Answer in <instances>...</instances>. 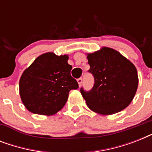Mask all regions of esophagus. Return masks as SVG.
Wrapping results in <instances>:
<instances>
[{
  "instance_id": "esophagus-1",
  "label": "esophagus",
  "mask_w": 152,
  "mask_h": 152,
  "mask_svg": "<svg viewBox=\"0 0 152 152\" xmlns=\"http://www.w3.org/2000/svg\"><path fill=\"white\" fill-rule=\"evenodd\" d=\"M77 82H78L79 86H80V87L81 84H82V82H83V79L81 78V77H80V78L77 79Z\"/></svg>"
}]
</instances>
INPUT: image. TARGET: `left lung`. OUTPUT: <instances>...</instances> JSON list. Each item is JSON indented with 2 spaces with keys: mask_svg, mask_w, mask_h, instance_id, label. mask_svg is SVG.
I'll return each instance as SVG.
<instances>
[{
  "mask_svg": "<svg viewBox=\"0 0 152 152\" xmlns=\"http://www.w3.org/2000/svg\"><path fill=\"white\" fill-rule=\"evenodd\" d=\"M94 86L80 88L89 108L101 114H113L126 108L134 98L138 76L134 64L113 49L103 47L88 55Z\"/></svg>",
  "mask_w": 152,
  "mask_h": 152,
  "instance_id": "left-lung-1",
  "label": "left lung"
}]
</instances>
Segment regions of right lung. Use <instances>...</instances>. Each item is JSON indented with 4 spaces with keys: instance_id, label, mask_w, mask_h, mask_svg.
Wrapping results in <instances>:
<instances>
[{
    "instance_id": "1",
    "label": "right lung",
    "mask_w": 152,
    "mask_h": 152,
    "mask_svg": "<svg viewBox=\"0 0 152 152\" xmlns=\"http://www.w3.org/2000/svg\"><path fill=\"white\" fill-rule=\"evenodd\" d=\"M67 55L46 53L34 60L20 80L23 103L31 113L53 115L66 103L69 91L79 88L72 77Z\"/></svg>"
}]
</instances>
